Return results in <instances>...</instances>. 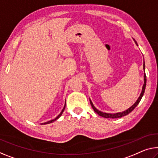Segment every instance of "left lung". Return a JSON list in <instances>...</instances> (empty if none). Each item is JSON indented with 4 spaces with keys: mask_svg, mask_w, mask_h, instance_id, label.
I'll return each mask as SVG.
<instances>
[{
    "mask_svg": "<svg viewBox=\"0 0 158 158\" xmlns=\"http://www.w3.org/2000/svg\"><path fill=\"white\" fill-rule=\"evenodd\" d=\"M143 69H144V70H145V62L143 63ZM145 86H146V75H145V73L144 74V84H143V86L142 91H141V94L139 96V98H138V100L136 101L135 103H134V104L131 107H130L129 109H128L127 110H125V111H123V112L116 113V114H107V113H103V112L100 111V110H98V109H96V108L94 107V106L92 103V102H91V100H90V103H91V106H92L94 111H95L96 114H97L98 115H99V116H102L103 118H121L124 116H126V115H128V114H130L132 110H133L136 106H137L138 103H140L141 98H142L143 96V94H144L145 90Z\"/></svg>",
    "mask_w": 158,
    "mask_h": 158,
    "instance_id": "8db88e82",
    "label": "left lung"
}]
</instances>
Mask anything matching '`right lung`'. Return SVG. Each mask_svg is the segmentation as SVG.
<instances>
[{"label": "right lung", "instance_id": "add662e5", "mask_svg": "<svg viewBox=\"0 0 158 158\" xmlns=\"http://www.w3.org/2000/svg\"><path fill=\"white\" fill-rule=\"evenodd\" d=\"M64 109H65V105H64V108H63V109H62V111H61V113L60 114L58 115V116L57 117H56L55 119H53V120H51V121H48V122H46V123H43L42 124H48V123H52L53 121H56V119L57 118H60L61 116H62V113L64 112Z\"/></svg>", "mask_w": 158, "mask_h": 158}]
</instances>
